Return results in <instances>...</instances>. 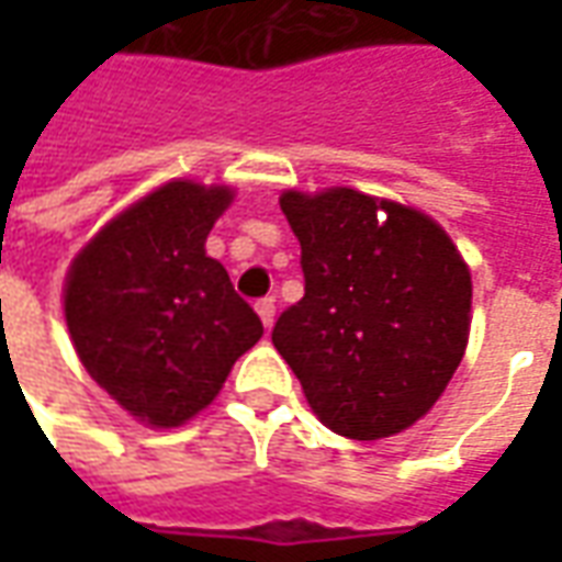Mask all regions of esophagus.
I'll return each mask as SVG.
<instances>
[{"mask_svg":"<svg viewBox=\"0 0 562 562\" xmlns=\"http://www.w3.org/2000/svg\"><path fill=\"white\" fill-rule=\"evenodd\" d=\"M256 313L265 322V328H273V316H277V306H273V297H265V301H258Z\"/></svg>","mask_w":562,"mask_h":562,"instance_id":"1","label":"esophagus"}]
</instances>
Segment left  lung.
<instances>
[{
	"instance_id": "left-lung-1",
	"label": "left lung",
	"mask_w": 562,
	"mask_h": 562,
	"mask_svg": "<svg viewBox=\"0 0 562 562\" xmlns=\"http://www.w3.org/2000/svg\"><path fill=\"white\" fill-rule=\"evenodd\" d=\"M280 207L301 240L304 297L270 340L325 427L382 439L446 391L470 337L467 261L439 225L346 186Z\"/></svg>"
}]
</instances>
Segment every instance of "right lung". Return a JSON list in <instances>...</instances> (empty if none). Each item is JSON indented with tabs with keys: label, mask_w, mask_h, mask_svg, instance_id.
<instances>
[{
	"label": "right lung",
	"mask_w": 562,
	"mask_h": 562,
	"mask_svg": "<svg viewBox=\"0 0 562 562\" xmlns=\"http://www.w3.org/2000/svg\"><path fill=\"white\" fill-rule=\"evenodd\" d=\"M228 186L171 180L83 246L66 277V322L80 361L128 415L177 427L220 394L261 318L207 256Z\"/></svg>",
	"instance_id": "right-lung-1"
}]
</instances>
